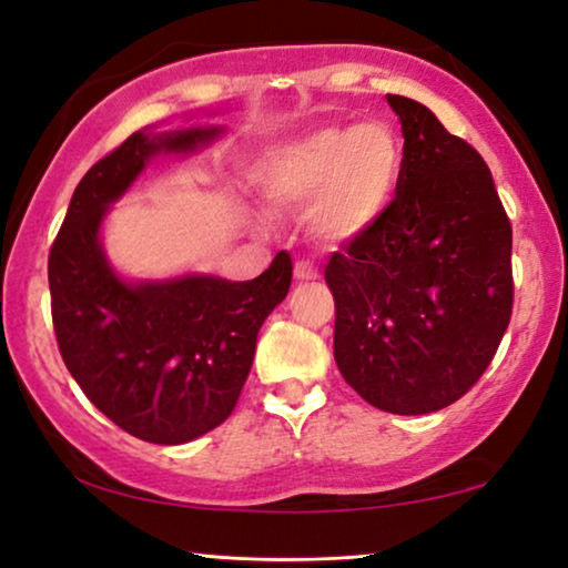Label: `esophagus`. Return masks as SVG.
I'll list each match as a JSON object with an SVG mask.
<instances>
[{"label": "esophagus", "mask_w": 568, "mask_h": 568, "mask_svg": "<svg viewBox=\"0 0 568 568\" xmlns=\"http://www.w3.org/2000/svg\"><path fill=\"white\" fill-rule=\"evenodd\" d=\"M294 278H297V282H315L317 268L310 261H300L297 266H294Z\"/></svg>", "instance_id": "esophagus-1"}]
</instances>
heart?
Listing matches in <instances>:
<instances>
[{
	"label": "heart",
	"instance_id": "b5f03b06",
	"mask_svg": "<svg viewBox=\"0 0 568 568\" xmlns=\"http://www.w3.org/2000/svg\"><path fill=\"white\" fill-rule=\"evenodd\" d=\"M403 144L385 121L310 131L271 152L258 168L263 196L302 209L321 243L352 245L372 235L398 199Z\"/></svg>",
	"mask_w": 568,
	"mask_h": 568
}]
</instances>
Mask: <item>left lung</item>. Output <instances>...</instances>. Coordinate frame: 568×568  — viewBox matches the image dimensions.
<instances>
[{"label": "left lung", "instance_id": "1", "mask_svg": "<svg viewBox=\"0 0 568 568\" xmlns=\"http://www.w3.org/2000/svg\"><path fill=\"white\" fill-rule=\"evenodd\" d=\"M403 181L385 222L333 253V356L369 406L422 416L463 398L511 317V224L491 170L416 100L387 95Z\"/></svg>", "mask_w": 568, "mask_h": 568}]
</instances>
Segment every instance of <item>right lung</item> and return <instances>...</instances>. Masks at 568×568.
Wrapping results in <instances>:
<instances>
[{
  "label": "right lung",
  "mask_w": 568,
  "mask_h": 568,
  "mask_svg": "<svg viewBox=\"0 0 568 568\" xmlns=\"http://www.w3.org/2000/svg\"><path fill=\"white\" fill-rule=\"evenodd\" d=\"M222 134V126L131 134L84 173L49 255L61 359L92 406L154 445H185L232 414L261 325L292 284L286 253L251 282L212 274L129 282L108 261L103 222L146 162L191 154Z\"/></svg>",
  "instance_id": "obj_1"
}]
</instances>
